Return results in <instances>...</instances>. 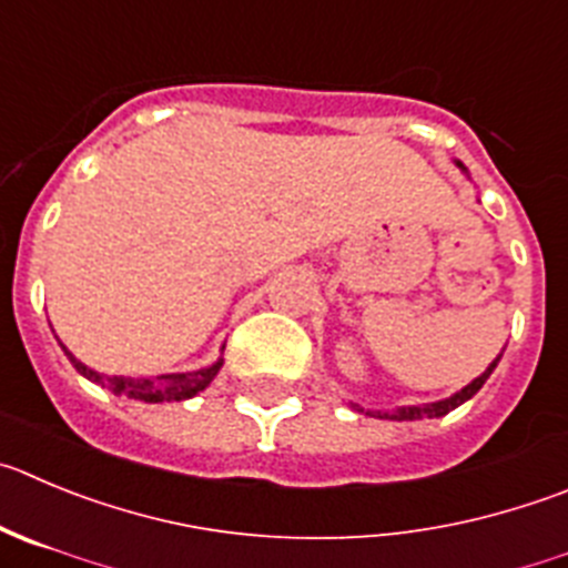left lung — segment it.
Wrapping results in <instances>:
<instances>
[{"instance_id":"obj_1","label":"left lung","mask_w":568,"mask_h":568,"mask_svg":"<svg viewBox=\"0 0 568 568\" xmlns=\"http://www.w3.org/2000/svg\"><path fill=\"white\" fill-rule=\"evenodd\" d=\"M496 364H499V358H496V362H493L490 367H487L485 373L479 375V378L470 381V384L465 386L463 392H457V395L448 397V400H439V404H426V406H406V409H397L395 415H389V412H384V415H381V412H378V417H389V420H423V417H443V415H448V412L457 409L459 404H465L468 397H474L476 392L481 389V384H485V381L490 378V373H493V369H496ZM358 412H364V409H358ZM369 415H373V412H369Z\"/></svg>"}]
</instances>
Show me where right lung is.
<instances>
[{"instance_id":"obj_1","label":"right lung","mask_w":568,"mask_h":568,"mask_svg":"<svg viewBox=\"0 0 568 568\" xmlns=\"http://www.w3.org/2000/svg\"><path fill=\"white\" fill-rule=\"evenodd\" d=\"M63 347V344H61ZM63 353L69 356L72 367L78 369L81 375H87L89 381L94 384L105 386L109 392L114 395H125V397H134V400H145V404H162V400H184V397H193L195 392H201L204 386H210V381L219 375L221 364H212V367L199 369V373H173V375H153V378H123V375H114V378H105V375L94 373L89 369L87 364L78 362L67 347Z\"/></svg>"}]
</instances>
